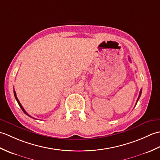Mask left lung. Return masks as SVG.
I'll return each instance as SVG.
<instances>
[{
	"instance_id": "obj_1",
	"label": "left lung",
	"mask_w": 160,
	"mask_h": 160,
	"mask_svg": "<svg viewBox=\"0 0 160 160\" xmlns=\"http://www.w3.org/2000/svg\"><path fill=\"white\" fill-rule=\"evenodd\" d=\"M128 59H129V60H130V61H131V58H128ZM142 89H141V90H140V95H139V97H138V100H137V102H136V104H137V103H138V100H139V99H140V96H141V93H142Z\"/></svg>"
}]
</instances>
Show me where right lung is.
Listing matches in <instances>:
<instances>
[{
  "instance_id": "right-lung-1",
  "label": "right lung",
  "mask_w": 160,
  "mask_h": 160,
  "mask_svg": "<svg viewBox=\"0 0 160 160\" xmlns=\"http://www.w3.org/2000/svg\"><path fill=\"white\" fill-rule=\"evenodd\" d=\"M13 93H14V96H15V98H16V101H17V102H18V104H19V106H20V108H21V109L22 110V111L24 112V113H25L27 115H28V116H29V117H31V118H32V116H30V115L28 113H27V112L25 111V109H24V108L22 107V105H21V104H20V102H19V100H18V98H17V96H16V91H14V89H13ZM33 119H35V118H33Z\"/></svg>"
}]
</instances>
